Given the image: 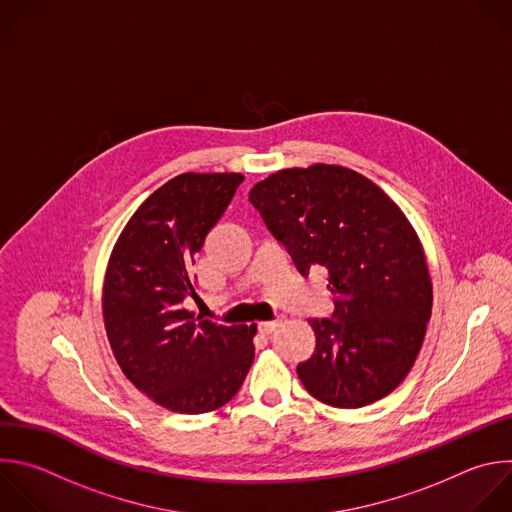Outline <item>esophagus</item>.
<instances>
[{
	"label": "esophagus",
	"mask_w": 512,
	"mask_h": 512,
	"mask_svg": "<svg viewBox=\"0 0 512 512\" xmlns=\"http://www.w3.org/2000/svg\"><path fill=\"white\" fill-rule=\"evenodd\" d=\"M277 325H279V321H263V323H259L257 329L261 335H271L277 329Z\"/></svg>",
	"instance_id": "obj_1"
}]
</instances>
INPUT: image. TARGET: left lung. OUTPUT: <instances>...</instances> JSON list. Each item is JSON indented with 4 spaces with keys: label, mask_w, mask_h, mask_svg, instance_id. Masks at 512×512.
<instances>
[{
    "label": "left lung",
    "mask_w": 512,
    "mask_h": 512,
    "mask_svg": "<svg viewBox=\"0 0 512 512\" xmlns=\"http://www.w3.org/2000/svg\"><path fill=\"white\" fill-rule=\"evenodd\" d=\"M249 201L301 275L317 265L329 273L335 309L309 319L315 352L297 366L305 390L333 408H362L394 392L432 313L424 249L400 207L335 164L279 170Z\"/></svg>",
    "instance_id": "obj_1"
}]
</instances>
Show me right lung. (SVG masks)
Wrapping results in <instances>:
<instances>
[{
	"label": "right lung",
	"instance_id": "obj_1",
	"mask_svg": "<svg viewBox=\"0 0 512 512\" xmlns=\"http://www.w3.org/2000/svg\"><path fill=\"white\" fill-rule=\"evenodd\" d=\"M239 173H185L132 215L108 261L102 313L124 376L179 414L227 404L253 364L255 325H225L183 307L195 297L189 267L227 211Z\"/></svg>",
	"mask_w": 512,
	"mask_h": 512
}]
</instances>
